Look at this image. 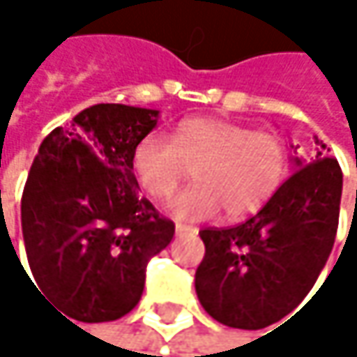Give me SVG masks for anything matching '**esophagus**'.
<instances>
[{
	"mask_svg": "<svg viewBox=\"0 0 357 357\" xmlns=\"http://www.w3.org/2000/svg\"><path fill=\"white\" fill-rule=\"evenodd\" d=\"M176 234H178L179 238H181V236H192V234H196V229H194V227H190V225L178 223V225H176Z\"/></svg>",
	"mask_w": 357,
	"mask_h": 357,
	"instance_id": "obj_1",
	"label": "esophagus"
}]
</instances>
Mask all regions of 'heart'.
<instances>
[{
    "label": "heart",
    "mask_w": 357,
    "mask_h": 357,
    "mask_svg": "<svg viewBox=\"0 0 357 357\" xmlns=\"http://www.w3.org/2000/svg\"><path fill=\"white\" fill-rule=\"evenodd\" d=\"M132 169L142 190L157 200L169 198L194 172L196 185L172 202L179 219H208L221 208L240 219L275 194L287 169V151L273 132L192 117L176 128L172 142L161 134L144 136L132 153Z\"/></svg>",
    "instance_id": "heart-1"
}]
</instances>
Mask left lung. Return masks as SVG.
<instances>
[{
	"mask_svg": "<svg viewBox=\"0 0 357 357\" xmlns=\"http://www.w3.org/2000/svg\"><path fill=\"white\" fill-rule=\"evenodd\" d=\"M310 159H296V172L248 221L200 231L196 294L217 322L264 328L314 287L335 244L343 174L319 138Z\"/></svg>",
	"mask_w": 357,
	"mask_h": 357,
	"instance_id": "left-lung-1",
	"label": "left lung"
}]
</instances>
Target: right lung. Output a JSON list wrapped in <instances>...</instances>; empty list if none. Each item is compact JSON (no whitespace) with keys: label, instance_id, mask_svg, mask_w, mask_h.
Instances as JSON below:
<instances>
[{"label":"right lung","instance_id":"right-lung-1","mask_svg":"<svg viewBox=\"0 0 357 357\" xmlns=\"http://www.w3.org/2000/svg\"><path fill=\"white\" fill-rule=\"evenodd\" d=\"M159 111L99 103L40 144L22 192V234L38 289L66 317L109 322L140 300L146 264L176 225L140 196L136 144Z\"/></svg>","mask_w":357,"mask_h":357}]
</instances>
